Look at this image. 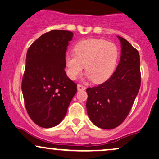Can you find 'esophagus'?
Masks as SVG:
<instances>
[{"label":"esophagus","mask_w":159,"mask_h":159,"mask_svg":"<svg viewBox=\"0 0 159 159\" xmlns=\"http://www.w3.org/2000/svg\"><path fill=\"white\" fill-rule=\"evenodd\" d=\"M77 89L79 90V91H84V90H85V87L83 85L78 84V85H77Z\"/></svg>","instance_id":"obj_1"}]
</instances>
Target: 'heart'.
I'll return each instance as SVG.
<instances>
[{"label": "heart", "instance_id": "b5f03b06", "mask_svg": "<svg viewBox=\"0 0 159 159\" xmlns=\"http://www.w3.org/2000/svg\"><path fill=\"white\" fill-rule=\"evenodd\" d=\"M74 54L66 57L67 74L76 80L85 69V76L95 83L106 81L112 74L118 59V48L116 44L102 39H86L77 43Z\"/></svg>", "mask_w": 159, "mask_h": 159}]
</instances>
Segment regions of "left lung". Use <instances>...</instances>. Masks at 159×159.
I'll use <instances>...</instances> for the list:
<instances>
[{"label":"left lung","instance_id":"left-lung-1","mask_svg":"<svg viewBox=\"0 0 159 159\" xmlns=\"http://www.w3.org/2000/svg\"><path fill=\"white\" fill-rule=\"evenodd\" d=\"M121 42V58L116 69L105 83L88 88V115L96 126L111 130L120 125L132 108L141 86L139 54L128 41Z\"/></svg>","mask_w":159,"mask_h":159}]
</instances>
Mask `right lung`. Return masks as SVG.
Instances as JSON below:
<instances>
[{"label":"right lung","instance_id":"add662e5","mask_svg":"<svg viewBox=\"0 0 159 159\" xmlns=\"http://www.w3.org/2000/svg\"><path fill=\"white\" fill-rule=\"evenodd\" d=\"M73 34L70 31L52 30L27 51L21 85L25 106L32 120L44 128L56 126L63 119L77 91L64 69Z\"/></svg>","mask_w":159,"mask_h":159}]
</instances>
